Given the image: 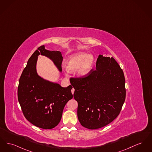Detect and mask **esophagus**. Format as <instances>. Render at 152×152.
<instances>
[{"label": "esophagus", "instance_id": "34e87169", "mask_svg": "<svg viewBox=\"0 0 152 152\" xmlns=\"http://www.w3.org/2000/svg\"><path fill=\"white\" fill-rule=\"evenodd\" d=\"M72 93V94H74V92H75V89L74 88H72L71 90Z\"/></svg>", "mask_w": 152, "mask_h": 152}]
</instances>
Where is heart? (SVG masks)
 Here are the masks:
<instances>
[{"label":"heart","instance_id":"obj_1","mask_svg":"<svg viewBox=\"0 0 152 152\" xmlns=\"http://www.w3.org/2000/svg\"><path fill=\"white\" fill-rule=\"evenodd\" d=\"M95 64V57L92 54L80 52L70 56L66 61V68L73 72L77 70V75L81 77L88 76Z\"/></svg>","mask_w":152,"mask_h":152}]
</instances>
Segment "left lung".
Returning <instances> with one entry per match:
<instances>
[{"instance_id": "8db88e82", "label": "left lung", "mask_w": 152, "mask_h": 152, "mask_svg": "<svg viewBox=\"0 0 152 152\" xmlns=\"http://www.w3.org/2000/svg\"><path fill=\"white\" fill-rule=\"evenodd\" d=\"M77 117L88 129L103 127L119 115L126 98L124 73L113 57L99 54L96 70L86 77L71 79Z\"/></svg>"}]
</instances>
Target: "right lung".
Instances as JSON below:
<instances>
[{"instance_id":"right-lung-1","label":"right lung","mask_w":152,"mask_h":152,"mask_svg":"<svg viewBox=\"0 0 152 152\" xmlns=\"http://www.w3.org/2000/svg\"><path fill=\"white\" fill-rule=\"evenodd\" d=\"M39 55L51 60L60 73L63 57L61 52L39 47L30 57L19 81L18 98L25 118L31 124L44 129H51L61 121L63 110L73 98L71 85L63 87L46 80L37 72Z\"/></svg>"}]
</instances>
